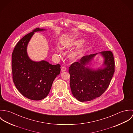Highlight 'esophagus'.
<instances>
[{
  "label": "esophagus",
  "instance_id": "esophagus-1",
  "mask_svg": "<svg viewBox=\"0 0 133 133\" xmlns=\"http://www.w3.org/2000/svg\"><path fill=\"white\" fill-rule=\"evenodd\" d=\"M66 70V68L64 66H62L61 67V72H64Z\"/></svg>",
  "mask_w": 133,
  "mask_h": 133
}]
</instances>
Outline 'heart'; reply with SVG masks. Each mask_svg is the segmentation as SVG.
Instances as JSON below:
<instances>
[{
  "instance_id": "heart-1",
  "label": "heart",
  "mask_w": 133,
  "mask_h": 133,
  "mask_svg": "<svg viewBox=\"0 0 133 133\" xmlns=\"http://www.w3.org/2000/svg\"><path fill=\"white\" fill-rule=\"evenodd\" d=\"M83 42V41L82 40H76L74 41L65 42L62 43V46L64 49H71L73 46L79 45ZM89 48L90 44L88 42L84 43L76 51L74 52L71 55V57L72 58V59L74 60H76L79 57H81L87 51H88L89 49ZM56 51L57 53H60V50L58 48H57Z\"/></svg>"
}]
</instances>
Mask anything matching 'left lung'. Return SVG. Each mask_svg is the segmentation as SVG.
<instances>
[{
	"mask_svg": "<svg viewBox=\"0 0 133 133\" xmlns=\"http://www.w3.org/2000/svg\"><path fill=\"white\" fill-rule=\"evenodd\" d=\"M100 53L104 59L103 69L92 70L85 66L97 53L83 56L69 67L71 91L79 101H89L100 97L110 85L115 72L113 54L110 51Z\"/></svg>",
	"mask_w": 133,
	"mask_h": 133,
	"instance_id": "8db88e82",
	"label": "left lung"
}]
</instances>
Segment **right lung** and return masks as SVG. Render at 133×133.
Instances as JSON below:
<instances>
[{
	"mask_svg": "<svg viewBox=\"0 0 133 133\" xmlns=\"http://www.w3.org/2000/svg\"><path fill=\"white\" fill-rule=\"evenodd\" d=\"M44 29L37 28L21 38L12 54L13 82L19 92L33 100H40L49 94L53 81L60 72V65H52L42 60L33 61L27 54L28 44L34 32Z\"/></svg>",
	"mask_w": 133,
	"mask_h": 133,
	"instance_id": "add662e5",
	"label": "right lung"
}]
</instances>
